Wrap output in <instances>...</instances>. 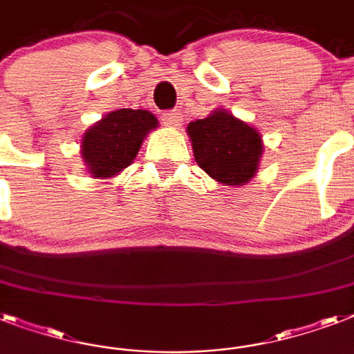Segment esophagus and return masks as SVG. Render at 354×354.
Listing matches in <instances>:
<instances>
[{
    "instance_id": "obj_1",
    "label": "esophagus",
    "mask_w": 354,
    "mask_h": 354,
    "mask_svg": "<svg viewBox=\"0 0 354 354\" xmlns=\"http://www.w3.org/2000/svg\"><path fill=\"white\" fill-rule=\"evenodd\" d=\"M182 119L183 115L180 112H176V110H169V112L161 113V121H163L165 127H180V124H182Z\"/></svg>"
}]
</instances>
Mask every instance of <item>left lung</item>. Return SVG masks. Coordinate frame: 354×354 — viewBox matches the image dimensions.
Segmentation results:
<instances>
[{
    "instance_id": "left-lung-1",
    "label": "left lung",
    "mask_w": 354,
    "mask_h": 354,
    "mask_svg": "<svg viewBox=\"0 0 354 354\" xmlns=\"http://www.w3.org/2000/svg\"><path fill=\"white\" fill-rule=\"evenodd\" d=\"M194 160L202 171L224 185H244L255 176L263 156V139L253 127L215 110L205 119L189 122Z\"/></svg>"
}]
</instances>
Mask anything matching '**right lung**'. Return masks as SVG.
Listing matches in <instances>:
<instances>
[{
    "mask_svg": "<svg viewBox=\"0 0 354 354\" xmlns=\"http://www.w3.org/2000/svg\"><path fill=\"white\" fill-rule=\"evenodd\" d=\"M158 127L149 110L121 108L106 113L82 136V160L93 178H112L138 156L143 139Z\"/></svg>",
    "mask_w": 354,
    "mask_h": 354,
    "instance_id": "obj_1",
    "label": "right lung"
}]
</instances>
